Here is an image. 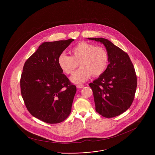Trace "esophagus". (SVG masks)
Returning a JSON list of instances; mask_svg holds the SVG:
<instances>
[{"mask_svg": "<svg viewBox=\"0 0 155 155\" xmlns=\"http://www.w3.org/2000/svg\"><path fill=\"white\" fill-rule=\"evenodd\" d=\"M76 87H77L78 88L81 89L83 88L84 87V86L82 85H76Z\"/></svg>", "mask_w": 155, "mask_h": 155, "instance_id": "1", "label": "esophagus"}]
</instances>
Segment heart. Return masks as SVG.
<instances>
[{"label": "heart", "instance_id": "b5f03b06", "mask_svg": "<svg viewBox=\"0 0 155 155\" xmlns=\"http://www.w3.org/2000/svg\"><path fill=\"white\" fill-rule=\"evenodd\" d=\"M71 56L61 54L58 58L60 68L67 74L73 73L79 65L81 67L70 77L76 84L85 82L92 76H99L106 70L109 64V55L103 47L87 42H81L71 49Z\"/></svg>", "mask_w": 155, "mask_h": 155}]
</instances>
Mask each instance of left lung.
Returning <instances> with one entry per match:
<instances>
[{
    "instance_id": "8db88e82",
    "label": "left lung",
    "mask_w": 155,
    "mask_h": 155,
    "mask_svg": "<svg viewBox=\"0 0 155 155\" xmlns=\"http://www.w3.org/2000/svg\"><path fill=\"white\" fill-rule=\"evenodd\" d=\"M104 45L109 55L105 72L89 84L95 110L105 117H113L127 110L133 103L137 76L128 55L107 39L88 38Z\"/></svg>"
}]
</instances>
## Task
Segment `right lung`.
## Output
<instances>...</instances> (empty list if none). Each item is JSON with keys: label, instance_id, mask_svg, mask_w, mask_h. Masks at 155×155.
<instances>
[{"label": "right lung", "instance_id": "right-lung-1", "mask_svg": "<svg viewBox=\"0 0 155 155\" xmlns=\"http://www.w3.org/2000/svg\"><path fill=\"white\" fill-rule=\"evenodd\" d=\"M73 41L44 42L24 65L20 87L25 106L48 124L63 122L71 110L76 87L63 73L58 58Z\"/></svg>", "mask_w": 155, "mask_h": 155}]
</instances>
